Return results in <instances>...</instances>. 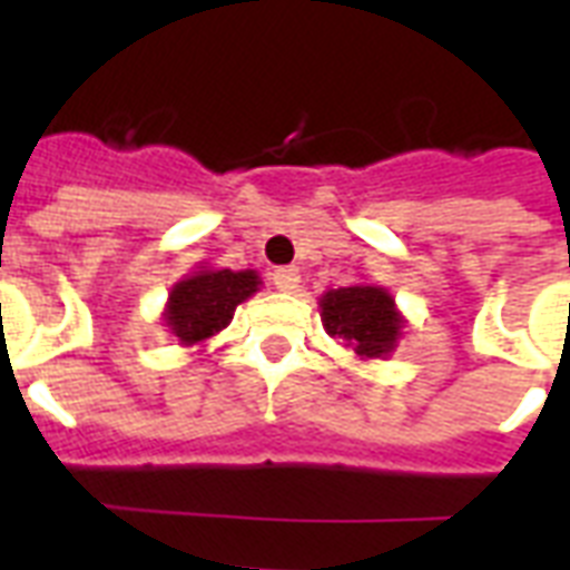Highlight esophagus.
I'll use <instances>...</instances> for the list:
<instances>
[{
	"instance_id": "1",
	"label": "esophagus",
	"mask_w": 570,
	"mask_h": 570,
	"mask_svg": "<svg viewBox=\"0 0 570 570\" xmlns=\"http://www.w3.org/2000/svg\"><path fill=\"white\" fill-rule=\"evenodd\" d=\"M272 284H275V289H281V293H295L298 284H302V275H298V268L295 266L275 268V272H272Z\"/></svg>"
}]
</instances>
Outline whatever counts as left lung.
<instances>
[{"instance_id":"1","label":"left lung","mask_w":570,"mask_h":570,"mask_svg":"<svg viewBox=\"0 0 570 570\" xmlns=\"http://www.w3.org/2000/svg\"><path fill=\"white\" fill-rule=\"evenodd\" d=\"M322 325L331 337H343L355 355L387 357L396 348L405 320L399 316L396 302L384 286L355 284L328 289L320 298Z\"/></svg>"}]
</instances>
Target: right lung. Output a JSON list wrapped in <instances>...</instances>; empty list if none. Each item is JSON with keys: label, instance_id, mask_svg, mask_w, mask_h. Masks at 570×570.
<instances>
[{"label": "right lung", "instance_id": "right-lung-1", "mask_svg": "<svg viewBox=\"0 0 570 570\" xmlns=\"http://www.w3.org/2000/svg\"><path fill=\"white\" fill-rule=\"evenodd\" d=\"M259 275L250 268H200L174 284L163 320L183 346H195L227 328L233 313L257 293Z\"/></svg>", "mask_w": 570, "mask_h": 570}]
</instances>
